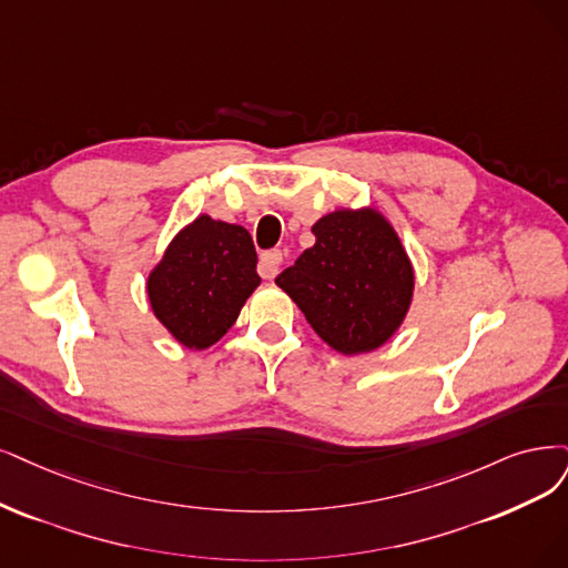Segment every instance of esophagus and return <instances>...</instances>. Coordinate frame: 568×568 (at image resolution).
I'll return each instance as SVG.
<instances>
[{
  "label": "esophagus",
  "instance_id": "34e87169",
  "mask_svg": "<svg viewBox=\"0 0 568 568\" xmlns=\"http://www.w3.org/2000/svg\"><path fill=\"white\" fill-rule=\"evenodd\" d=\"M281 264H283V252L281 250H266L264 255L260 257V276L266 278V281L276 278Z\"/></svg>",
  "mask_w": 568,
  "mask_h": 568
}]
</instances>
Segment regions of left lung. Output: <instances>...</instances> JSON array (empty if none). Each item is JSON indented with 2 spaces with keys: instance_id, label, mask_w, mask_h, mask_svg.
<instances>
[{
  "instance_id": "left-lung-1",
  "label": "left lung",
  "mask_w": 568,
  "mask_h": 568,
  "mask_svg": "<svg viewBox=\"0 0 568 568\" xmlns=\"http://www.w3.org/2000/svg\"><path fill=\"white\" fill-rule=\"evenodd\" d=\"M311 231L316 243L278 273V287L334 351L379 348L412 302L414 271L400 239L376 210H337Z\"/></svg>"
}]
</instances>
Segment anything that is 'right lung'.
<instances>
[{
  "label": "right lung",
  "instance_id": "right-lung-1",
  "mask_svg": "<svg viewBox=\"0 0 568 568\" xmlns=\"http://www.w3.org/2000/svg\"><path fill=\"white\" fill-rule=\"evenodd\" d=\"M247 231L201 215L168 245L146 292L156 318L186 348H207L236 323L260 285Z\"/></svg>",
  "mask_w": 568,
  "mask_h": 568
}]
</instances>
